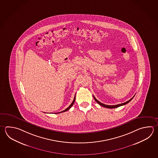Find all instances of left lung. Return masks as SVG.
<instances>
[{
  "label": "left lung",
  "instance_id": "left-lung-1",
  "mask_svg": "<svg viewBox=\"0 0 158 158\" xmlns=\"http://www.w3.org/2000/svg\"><path fill=\"white\" fill-rule=\"evenodd\" d=\"M134 96H135V95H134ZM134 96L132 98L130 99L129 101H128L126 102L125 103H121V104L113 105V106H110V105H106V104H103V103H102L101 102L98 101L97 99L95 98L94 95H93V97H94V98L95 99V101L97 102V103H98L100 106H101L102 107L105 108H115L118 107H120V106H123V105H125V104H127L128 103H129L131 101L132 99L134 98Z\"/></svg>",
  "mask_w": 158,
  "mask_h": 158
}]
</instances>
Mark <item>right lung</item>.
Here are the masks:
<instances>
[{"label":"right lung","instance_id":"obj_1","mask_svg":"<svg viewBox=\"0 0 158 158\" xmlns=\"http://www.w3.org/2000/svg\"><path fill=\"white\" fill-rule=\"evenodd\" d=\"M75 100V96L74 97V100H73V102H72V103H71V104L69 106V107L67 108L66 109H65V110H63V111H61V112H58V113H62V112H66V111H67V110H69L70 108L72 107V106L74 104V102Z\"/></svg>","mask_w":158,"mask_h":158}]
</instances>
